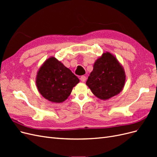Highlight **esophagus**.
<instances>
[{"mask_svg":"<svg viewBox=\"0 0 157 157\" xmlns=\"http://www.w3.org/2000/svg\"><path fill=\"white\" fill-rule=\"evenodd\" d=\"M80 80H81L82 82H84L86 81V77H85V76L82 75V76H81V77H80Z\"/></svg>","mask_w":157,"mask_h":157,"instance_id":"esophagus-1","label":"esophagus"}]
</instances>
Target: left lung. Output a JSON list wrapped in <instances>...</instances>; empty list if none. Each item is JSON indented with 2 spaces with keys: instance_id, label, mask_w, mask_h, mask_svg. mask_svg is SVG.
<instances>
[{
  "instance_id": "left-lung-1",
  "label": "left lung",
  "mask_w": 157,
  "mask_h": 157,
  "mask_svg": "<svg viewBox=\"0 0 157 157\" xmlns=\"http://www.w3.org/2000/svg\"><path fill=\"white\" fill-rule=\"evenodd\" d=\"M125 80L121 64L115 56L106 52L95 62L86 84L96 97L107 99L121 92Z\"/></svg>"
}]
</instances>
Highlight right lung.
Here are the masks:
<instances>
[{"instance_id":"obj_1","label":"right lung","mask_w":157,"mask_h":157,"mask_svg":"<svg viewBox=\"0 0 157 157\" xmlns=\"http://www.w3.org/2000/svg\"><path fill=\"white\" fill-rule=\"evenodd\" d=\"M79 79L54 57L47 59L36 76V86L40 94L54 103L64 101Z\"/></svg>"}]
</instances>
